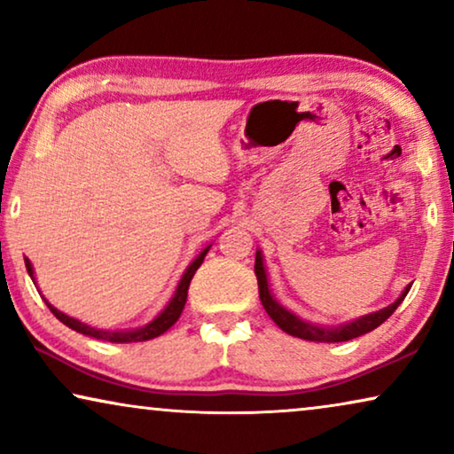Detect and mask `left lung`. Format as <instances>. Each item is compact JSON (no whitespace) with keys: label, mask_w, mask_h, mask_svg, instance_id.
I'll list each match as a JSON object with an SVG mask.
<instances>
[{"label":"left lung","mask_w":454,"mask_h":454,"mask_svg":"<svg viewBox=\"0 0 454 454\" xmlns=\"http://www.w3.org/2000/svg\"><path fill=\"white\" fill-rule=\"evenodd\" d=\"M254 272H256L258 278V294H260V301L266 309V314L275 320V325L285 331L291 337L297 339H306V340H318V343H343V340H351L356 337H362V334L374 331L382 325L384 320L388 318L390 314L399 308V303L405 300V295L411 289V285L405 287V291L399 295V300L395 303H390L384 309H378V312L365 314L362 318H356L351 322H345V325L339 326H318V325H309V322L301 320L300 316H295L294 312H289L287 308H283L275 297L270 295L269 289V278H266V270H264V260L260 250L256 252V264H254Z\"/></svg>","instance_id":"obj_1"}]
</instances>
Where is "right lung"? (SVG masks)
I'll return each instance as SVG.
<instances>
[{"mask_svg":"<svg viewBox=\"0 0 454 454\" xmlns=\"http://www.w3.org/2000/svg\"><path fill=\"white\" fill-rule=\"evenodd\" d=\"M208 250H210V246L204 247V250L196 256L194 262H192L188 269H185L182 281H179L177 289H176V294H173L171 301L167 303V308L163 309V312H160L157 318H154L153 322H148V325L142 326V328H134V331H101V328H92L89 325H84V322L72 318V316L59 312V309L53 308L49 301H47V306L59 322H64V325L70 326L72 331L89 334V337L109 340V343H140V340H151L154 337H159V334H163L165 331H169V328L177 322L179 316H182L185 300H188V287H190L192 277H194L198 266L202 264V260H204V256H207ZM27 270H28L30 278L35 281V270H33V264H30L28 258H27Z\"/></svg>","mask_w":454,"mask_h":454,"instance_id":"1","label":"right lung"}]
</instances>
